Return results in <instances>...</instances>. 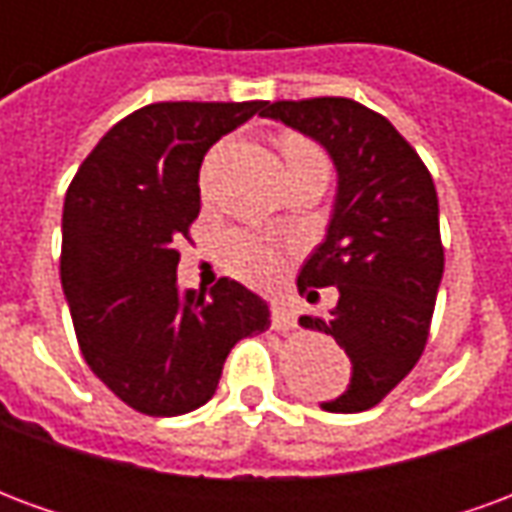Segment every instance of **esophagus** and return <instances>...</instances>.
I'll list each match as a JSON object with an SVG mask.
<instances>
[{"mask_svg":"<svg viewBox=\"0 0 512 512\" xmlns=\"http://www.w3.org/2000/svg\"><path fill=\"white\" fill-rule=\"evenodd\" d=\"M296 326V315L282 304V301L271 299V329H277V332H288Z\"/></svg>","mask_w":512,"mask_h":512,"instance_id":"34e87169","label":"esophagus"}]
</instances>
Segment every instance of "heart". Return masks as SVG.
Wrapping results in <instances>:
<instances>
[{
    "label": "heart",
    "mask_w": 512,
    "mask_h": 512,
    "mask_svg": "<svg viewBox=\"0 0 512 512\" xmlns=\"http://www.w3.org/2000/svg\"><path fill=\"white\" fill-rule=\"evenodd\" d=\"M279 153L285 158L288 172H301V169H321L329 175V161L323 156V150L310 139L299 134H285L279 139ZM224 263L233 271L235 277L266 285L274 282L282 271V252L277 246L257 238V235L233 233L224 241Z\"/></svg>",
    "instance_id": "b5f03b06"
}]
</instances>
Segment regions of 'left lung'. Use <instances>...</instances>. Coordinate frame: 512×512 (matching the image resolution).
<instances>
[{
    "label": "left lung",
    "mask_w": 512,
    "mask_h": 512,
    "mask_svg": "<svg viewBox=\"0 0 512 512\" xmlns=\"http://www.w3.org/2000/svg\"><path fill=\"white\" fill-rule=\"evenodd\" d=\"M263 117L310 136L337 169L326 238L301 266L299 293L337 288L326 318L301 326L332 334L351 359V384L321 403L356 414L381 403L417 365L428 343L444 274L439 197L417 150L373 109L351 98L266 104Z\"/></svg>",
    "instance_id": "1"
}]
</instances>
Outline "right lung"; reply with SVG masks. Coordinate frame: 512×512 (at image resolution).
Segmentation results:
<instances>
[{"instance_id":"add662e5","label":"right lung","mask_w":512,"mask_h":512,"mask_svg":"<svg viewBox=\"0 0 512 512\" xmlns=\"http://www.w3.org/2000/svg\"><path fill=\"white\" fill-rule=\"evenodd\" d=\"M266 101H164L95 145L62 208L60 277L84 362L126 406L178 417L205 406L238 340L271 326L235 279L178 290L175 246L200 216V167Z\"/></svg>"}]
</instances>
